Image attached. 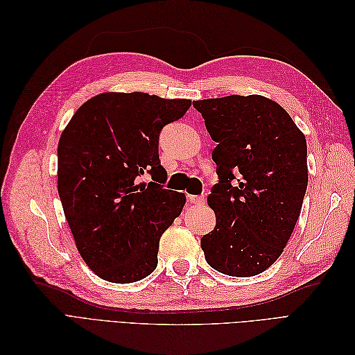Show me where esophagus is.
I'll use <instances>...</instances> for the list:
<instances>
[{"label":"esophagus","mask_w":355,"mask_h":355,"mask_svg":"<svg viewBox=\"0 0 355 355\" xmlns=\"http://www.w3.org/2000/svg\"><path fill=\"white\" fill-rule=\"evenodd\" d=\"M188 201L192 204H197V206H201V204L206 202V198L202 196H188Z\"/></svg>","instance_id":"34e87169"}]
</instances>
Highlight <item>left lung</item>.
Returning a JSON list of instances; mask_svg holds the SVG:
<instances>
[{
  "label": "left lung",
  "instance_id": "left-lung-1",
  "mask_svg": "<svg viewBox=\"0 0 355 355\" xmlns=\"http://www.w3.org/2000/svg\"><path fill=\"white\" fill-rule=\"evenodd\" d=\"M218 144L216 227L201 239L207 263L231 277L268 270L286 247L308 185L306 141L283 106L261 94L196 101Z\"/></svg>",
  "mask_w": 355,
  "mask_h": 355
}]
</instances>
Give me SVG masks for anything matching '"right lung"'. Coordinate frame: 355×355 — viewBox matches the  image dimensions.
I'll return each mask as SVG.
<instances>
[{"mask_svg": "<svg viewBox=\"0 0 355 355\" xmlns=\"http://www.w3.org/2000/svg\"><path fill=\"white\" fill-rule=\"evenodd\" d=\"M189 99L106 92L84 102L58 145V192L78 253L111 283H135L158 263L161 235L185 206L164 189L158 137ZM145 173L154 182L138 184ZM159 184H157L156 182Z\"/></svg>", "mask_w": 355, "mask_h": 355, "instance_id": "add662e5", "label": "right lung"}]
</instances>
